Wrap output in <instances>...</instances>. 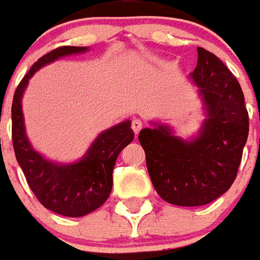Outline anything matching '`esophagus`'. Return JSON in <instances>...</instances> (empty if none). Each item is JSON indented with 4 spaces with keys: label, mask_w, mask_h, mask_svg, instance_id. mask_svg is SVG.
<instances>
[{
    "label": "esophagus",
    "mask_w": 260,
    "mask_h": 260,
    "mask_svg": "<svg viewBox=\"0 0 260 260\" xmlns=\"http://www.w3.org/2000/svg\"><path fill=\"white\" fill-rule=\"evenodd\" d=\"M142 121L139 118H134L132 119V122H131V128H132V131L135 132V134H139L142 129Z\"/></svg>",
    "instance_id": "1"
}]
</instances>
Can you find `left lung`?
Masks as SVG:
<instances>
[{
  "mask_svg": "<svg viewBox=\"0 0 260 260\" xmlns=\"http://www.w3.org/2000/svg\"><path fill=\"white\" fill-rule=\"evenodd\" d=\"M207 118L199 135L184 141L167 125L139 132L146 166L161 199L177 206H203L233 185L249 132V117L238 80L220 59L198 47L191 75Z\"/></svg>",
  "mask_w": 260,
  "mask_h": 260,
  "instance_id": "obj_1",
  "label": "left lung"
}]
</instances>
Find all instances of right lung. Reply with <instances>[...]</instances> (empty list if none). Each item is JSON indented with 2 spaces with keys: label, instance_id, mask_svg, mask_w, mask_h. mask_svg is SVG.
Here are the masks:
<instances>
[{
  "label": "right lung",
  "instance_id": "right-lung-1",
  "mask_svg": "<svg viewBox=\"0 0 260 260\" xmlns=\"http://www.w3.org/2000/svg\"><path fill=\"white\" fill-rule=\"evenodd\" d=\"M87 47L62 46L33 64L16 87L12 102V143L16 160L33 193L46 209L67 217H82L107 201L113 188V170L117 157L134 141L131 121L104 131L91 143L83 158L72 164L48 161L31 147L26 136L22 96L37 69L55 59L85 53Z\"/></svg>",
  "mask_w": 260,
  "mask_h": 260
}]
</instances>
